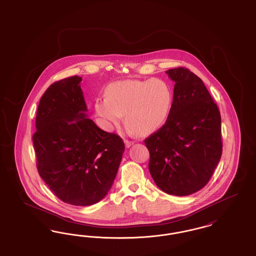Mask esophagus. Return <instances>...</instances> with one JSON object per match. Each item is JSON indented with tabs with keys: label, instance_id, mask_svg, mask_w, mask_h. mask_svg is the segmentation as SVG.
<instances>
[{
	"label": "esophagus",
	"instance_id": "esophagus-1",
	"mask_svg": "<svg viewBox=\"0 0 256 256\" xmlns=\"http://www.w3.org/2000/svg\"><path fill=\"white\" fill-rule=\"evenodd\" d=\"M134 144V141H128V140H124V145H126V148H130V146H132Z\"/></svg>",
	"mask_w": 256,
	"mask_h": 256
}]
</instances>
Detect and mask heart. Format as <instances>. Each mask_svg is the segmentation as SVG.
Segmentation results:
<instances>
[{
  "label": "heart",
  "mask_w": 256,
  "mask_h": 256,
  "mask_svg": "<svg viewBox=\"0 0 256 256\" xmlns=\"http://www.w3.org/2000/svg\"><path fill=\"white\" fill-rule=\"evenodd\" d=\"M172 102L169 84L160 78L126 80L110 84L106 98H97L94 111L106 130L117 126L124 115L130 132L152 134L166 122Z\"/></svg>",
  "instance_id": "b5f03b06"
}]
</instances>
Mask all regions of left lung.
I'll list each match as a JSON object with an SVG mask.
<instances>
[{
    "label": "left lung",
    "mask_w": 256,
    "mask_h": 256,
    "mask_svg": "<svg viewBox=\"0 0 256 256\" xmlns=\"http://www.w3.org/2000/svg\"><path fill=\"white\" fill-rule=\"evenodd\" d=\"M174 82L165 124L145 139L148 170L159 188L188 196L206 185L219 163L222 144L220 115L202 80L178 67L166 71Z\"/></svg>",
    "instance_id": "1"
}]
</instances>
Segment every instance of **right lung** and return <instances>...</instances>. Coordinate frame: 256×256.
<instances>
[{
  "mask_svg": "<svg viewBox=\"0 0 256 256\" xmlns=\"http://www.w3.org/2000/svg\"><path fill=\"white\" fill-rule=\"evenodd\" d=\"M74 76L52 84L37 110L32 141L37 170L52 193L78 206L97 204L110 191L124 144L87 118L80 88Z\"/></svg>",
  "mask_w": 256,
  "mask_h": 256,
  "instance_id": "obj_1",
  "label": "right lung"
}]
</instances>
